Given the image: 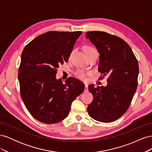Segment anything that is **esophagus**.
Here are the masks:
<instances>
[{"mask_svg": "<svg viewBox=\"0 0 152 152\" xmlns=\"http://www.w3.org/2000/svg\"><path fill=\"white\" fill-rule=\"evenodd\" d=\"M85 91H88V85H87V84H85Z\"/></svg>", "mask_w": 152, "mask_h": 152, "instance_id": "obj_1", "label": "esophagus"}]
</instances>
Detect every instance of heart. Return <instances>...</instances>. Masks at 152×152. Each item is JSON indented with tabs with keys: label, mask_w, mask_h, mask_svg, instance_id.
Masks as SVG:
<instances>
[{
	"label": "heart",
	"mask_w": 152,
	"mask_h": 152,
	"mask_svg": "<svg viewBox=\"0 0 152 152\" xmlns=\"http://www.w3.org/2000/svg\"><path fill=\"white\" fill-rule=\"evenodd\" d=\"M93 49H94L93 48H91V47H86V49H85V51H86V53H87V52L90 51V50H93ZM75 75L77 77L80 78V79H84L86 77V75H87L86 73L84 71L81 70H77L75 73Z\"/></svg>",
	"instance_id": "heart-1"
}]
</instances>
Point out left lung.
Masks as SVG:
<instances>
[{
  "label": "left lung",
  "mask_w": 152,
  "mask_h": 152,
  "mask_svg": "<svg viewBox=\"0 0 152 152\" xmlns=\"http://www.w3.org/2000/svg\"><path fill=\"white\" fill-rule=\"evenodd\" d=\"M99 54L98 71L108 74L107 86H89L93 100L87 107L91 118L111 122L125 113L136 91L139 66L131 48L123 39L104 31L86 34Z\"/></svg>",
  "instance_id": "left-lung-1"
}]
</instances>
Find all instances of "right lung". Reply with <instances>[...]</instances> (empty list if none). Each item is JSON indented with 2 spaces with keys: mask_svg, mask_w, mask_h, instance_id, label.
<instances>
[{
  "mask_svg": "<svg viewBox=\"0 0 152 152\" xmlns=\"http://www.w3.org/2000/svg\"><path fill=\"white\" fill-rule=\"evenodd\" d=\"M82 31H50L38 36L23 50L18 73L22 100L37 120L51 124L68 115L72 102L85 86L75 78L63 83L57 68L68 62Z\"/></svg>",
  "mask_w": 152,
  "mask_h": 152,
  "instance_id": "obj_1",
  "label": "right lung"
}]
</instances>
